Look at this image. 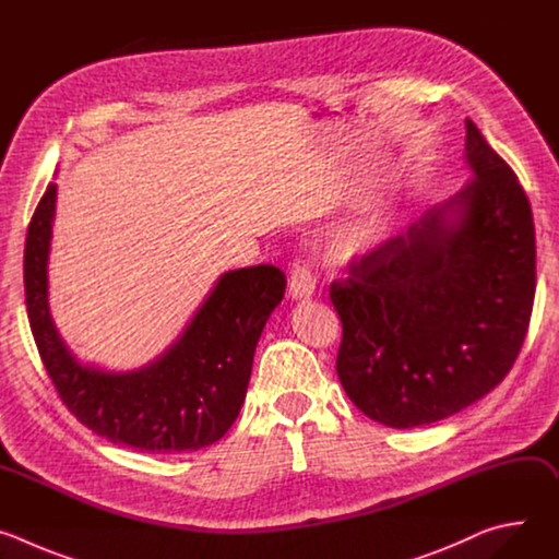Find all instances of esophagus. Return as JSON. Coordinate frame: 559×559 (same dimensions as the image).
I'll return each instance as SVG.
<instances>
[{
  "mask_svg": "<svg viewBox=\"0 0 559 559\" xmlns=\"http://www.w3.org/2000/svg\"><path fill=\"white\" fill-rule=\"evenodd\" d=\"M316 292V278L309 272V267L305 263H294L292 272H289V296L296 300H305L309 296H313Z\"/></svg>",
  "mask_w": 559,
  "mask_h": 559,
  "instance_id": "34e87169",
  "label": "esophagus"
}]
</instances>
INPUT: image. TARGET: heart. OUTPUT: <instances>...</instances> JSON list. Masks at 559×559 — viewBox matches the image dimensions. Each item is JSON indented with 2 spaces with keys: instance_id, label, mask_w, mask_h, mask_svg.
Segmentation results:
<instances>
[{
  "instance_id": "1",
  "label": "heart",
  "mask_w": 559,
  "mask_h": 559,
  "mask_svg": "<svg viewBox=\"0 0 559 559\" xmlns=\"http://www.w3.org/2000/svg\"><path fill=\"white\" fill-rule=\"evenodd\" d=\"M378 238H380V225H365V227L356 229V231L347 238L345 250H347L349 254H360V252L373 248V246L378 243Z\"/></svg>"
}]
</instances>
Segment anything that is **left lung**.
Returning a JSON list of instances; mask_svg holds the SVG:
<instances>
[{"label":"left lung","instance_id":"left-lung-1","mask_svg":"<svg viewBox=\"0 0 559 559\" xmlns=\"http://www.w3.org/2000/svg\"><path fill=\"white\" fill-rule=\"evenodd\" d=\"M464 128L462 190L330 287L343 321L341 384L367 418L393 429L480 401L511 371L531 321V203L475 123Z\"/></svg>","mask_w":559,"mask_h":559}]
</instances>
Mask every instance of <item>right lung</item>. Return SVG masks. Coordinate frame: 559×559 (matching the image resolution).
<instances>
[{
  "instance_id": "1",
  "label": "right lung",
  "mask_w": 559,
  "mask_h": 559,
  "mask_svg": "<svg viewBox=\"0 0 559 559\" xmlns=\"http://www.w3.org/2000/svg\"><path fill=\"white\" fill-rule=\"evenodd\" d=\"M57 183H48L24 250L31 330L63 405L97 436L145 453L199 451L221 440L243 407L257 343L283 300L274 265L218 276L177 341L147 365L106 371L84 365L61 338L48 302Z\"/></svg>"
}]
</instances>
